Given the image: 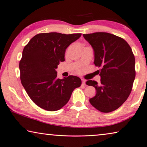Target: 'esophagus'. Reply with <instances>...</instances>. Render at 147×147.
Here are the masks:
<instances>
[{
  "instance_id": "esophagus-1",
  "label": "esophagus",
  "mask_w": 147,
  "mask_h": 147,
  "mask_svg": "<svg viewBox=\"0 0 147 147\" xmlns=\"http://www.w3.org/2000/svg\"><path fill=\"white\" fill-rule=\"evenodd\" d=\"M82 85H85L86 84H85V82H86V81L85 80H82Z\"/></svg>"
}]
</instances>
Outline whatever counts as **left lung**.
<instances>
[{"label":"left lung","mask_w":147,"mask_h":147,"mask_svg":"<svg viewBox=\"0 0 147 147\" xmlns=\"http://www.w3.org/2000/svg\"><path fill=\"white\" fill-rule=\"evenodd\" d=\"M94 52V64L100 67V83L88 80L86 84L96 89L89 101L102 112L116 110L130 94L135 78V59L125 40L105 32L83 34Z\"/></svg>","instance_id":"left-lung-1"}]
</instances>
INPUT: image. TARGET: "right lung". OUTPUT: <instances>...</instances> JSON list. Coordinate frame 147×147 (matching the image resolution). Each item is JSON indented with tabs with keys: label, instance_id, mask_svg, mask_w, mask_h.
I'll return each mask as SVG.
<instances>
[{
	"label": "right lung",
	"instance_id": "right-lung-1",
	"mask_svg": "<svg viewBox=\"0 0 147 147\" xmlns=\"http://www.w3.org/2000/svg\"><path fill=\"white\" fill-rule=\"evenodd\" d=\"M81 33L37 34L24 47L20 62L22 85L32 101L49 111L59 110L68 102L73 90L82 85L76 76L57 78L55 69L65 61V52Z\"/></svg>",
	"mask_w": 147,
	"mask_h": 147
}]
</instances>
